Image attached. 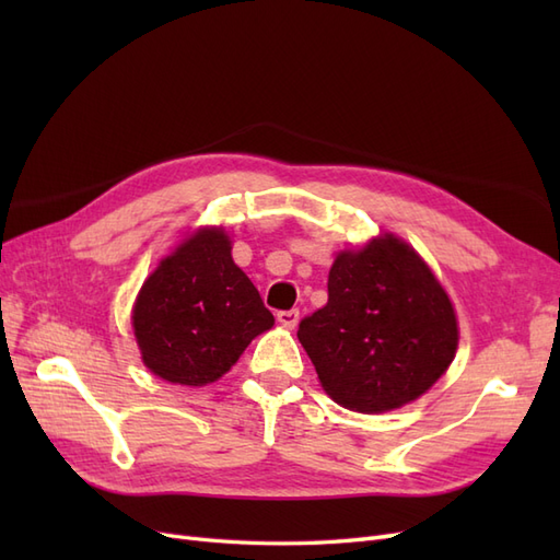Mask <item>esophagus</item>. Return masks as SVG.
Masks as SVG:
<instances>
[{
	"label": "esophagus",
	"instance_id": "obj_1",
	"mask_svg": "<svg viewBox=\"0 0 560 560\" xmlns=\"http://www.w3.org/2000/svg\"><path fill=\"white\" fill-rule=\"evenodd\" d=\"M278 322L282 327L287 329H294L296 322H299V311L292 308V311H278Z\"/></svg>",
	"mask_w": 560,
	"mask_h": 560
}]
</instances>
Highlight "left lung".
I'll list each match as a JSON object with an SVG mask.
<instances>
[{
    "label": "left lung",
    "instance_id": "8db88e82",
    "mask_svg": "<svg viewBox=\"0 0 560 560\" xmlns=\"http://www.w3.org/2000/svg\"><path fill=\"white\" fill-rule=\"evenodd\" d=\"M329 301L299 322V341L327 395L360 413L418 399L457 348L444 287L395 235L341 252L329 270Z\"/></svg>",
    "mask_w": 560,
    "mask_h": 560
}]
</instances>
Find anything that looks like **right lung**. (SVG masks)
Listing matches in <instances>:
<instances>
[{
    "label": "right lung",
    "mask_w": 560,
    "mask_h": 560,
    "mask_svg": "<svg viewBox=\"0 0 560 560\" xmlns=\"http://www.w3.org/2000/svg\"><path fill=\"white\" fill-rule=\"evenodd\" d=\"M273 322L257 287L233 264L231 241L219 229L198 231L163 259L132 311L144 364L179 385L224 376Z\"/></svg>",
    "instance_id": "right-lung-1"
}]
</instances>
